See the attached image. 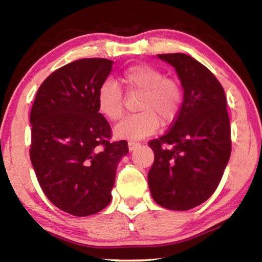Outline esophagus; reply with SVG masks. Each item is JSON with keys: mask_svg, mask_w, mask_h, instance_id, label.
<instances>
[{"mask_svg": "<svg viewBox=\"0 0 262 262\" xmlns=\"http://www.w3.org/2000/svg\"><path fill=\"white\" fill-rule=\"evenodd\" d=\"M139 147H140L139 142H134V141L128 142V149H129V151H134V150Z\"/></svg>", "mask_w": 262, "mask_h": 262, "instance_id": "1", "label": "esophagus"}]
</instances>
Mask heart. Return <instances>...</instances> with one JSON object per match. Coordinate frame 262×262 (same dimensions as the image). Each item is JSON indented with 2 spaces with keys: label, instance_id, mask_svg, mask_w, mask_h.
I'll return each mask as SVG.
<instances>
[{
  "label": "heart",
  "instance_id": "b5f03b06",
  "mask_svg": "<svg viewBox=\"0 0 262 262\" xmlns=\"http://www.w3.org/2000/svg\"><path fill=\"white\" fill-rule=\"evenodd\" d=\"M126 88L140 92L137 110L141 113L123 119L114 127V135L123 140H142L154 134L159 123L168 125L179 113L183 95L174 79L166 78L161 70L149 64L132 66L121 78ZM100 113L115 121L123 114V97L120 86L113 79L101 84L97 97Z\"/></svg>",
  "mask_w": 262,
  "mask_h": 262
}]
</instances>
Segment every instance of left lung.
<instances>
[{
    "instance_id": "1",
    "label": "left lung",
    "mask_w": 262,
    "mask_h": 262,
    "mask_svg": "<svg viewBox=\"0 0 262 262\" xmlns=\"http://www.w3.org/2000/svg\"><path fill=\"white\" fill-rule=\"evenodd\" d=\"M176 69L184 101L165 135L149 142L155 161L148 184L156 203L188 210L215 192L231 154L223 86L209 69L183 53L158 54Z\"/></svg>"
}]
</instances>
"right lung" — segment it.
Listing matches in <instances>:
<instances>
[{"label": "right lung", "mask_w": 262, "mask_h": 262, "mask_svg": "<svg viewBox=\"0 0 262 262\" xmlns=\"http://www.w3.org/2000/svg\"><path fill=\"white\" fill-rule=\"evenodd\" d=\"M113 61L81 59L63 66L38 89L31 108L30 158L39 185L53 205L83 217L112 199L126 141L110 142L111 127L97 97Z\"/></svg>", "instance_id": "add662e5"}]
</instances>
